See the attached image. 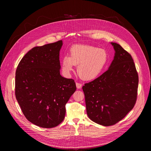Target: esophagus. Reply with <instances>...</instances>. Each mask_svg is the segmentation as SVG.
Wrapping results in <instances>:
<instances>
[{
	"instance_id": "34e87169",
	"label": "esophagus",
	"mask_w": 151,
	"mask_h": 151,
	"mask_svg": "<svg viewBox=\"0 0 151 151\" xmlns=\"http://www.w3.org/2000/svg\"><path fill=\"white\" fill-rule=\"evenodd\" d=\"M76 86L77 89H80V88H81V87H82V84L80 83L76 82Z\"/></svg>"
}]
</instances>
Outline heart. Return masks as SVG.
<instances>
[{
  "mask_svg": "<svg viewBox=\"0 0 151 151\" xmlns=\"http://www.w3.org/2000/svg\"><path fill=\"white\" fill-rule=\"evenodd\" d=\"M108 61V55L103 49L77 44L69 50V56L64 55L61 59L63 72L68 75L78 66L77 72L84 81H91L97 78L103 70Z\"/></svg>",
  "mask_w": 151,
  "mask_h": 151,
  "instance_id": "1",
  "label": "heart"
}]
</instances>
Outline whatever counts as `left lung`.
Segmentation results:
<instances>
[{"label": "left lung", "mask_w": 151, "mask_h": 151, "mask_svg": "<svg viewBox=\"0 0 151 151\" xmlns=\"http://www.w3.org/2000/svg\"><path fill=\"white\" fill-rule=\"evenodd\" d=\"M111 44L115 55L109 69L82 87L88 116L103 126L115 124L132 110L139 83L131 55L116 43Z\"/></svg>", "instance_id": "obj_1"}]
</instances>
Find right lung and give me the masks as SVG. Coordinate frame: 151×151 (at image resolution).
<instances>
[{"label":"right lung","instance_id":"1","mask_svg":"<svg viewBox=\"0 0 151 151\" xmlns=\"http://www.w3.org/2000/svg\"><path fill=\"white\" fill-rule=\"evenodd\" d=\"M63 41L36 47L21 60L15 73V97L27 119L42 128L59 125L76 91L73 79L61 76Z\"/></svg>","mask_w":151,"mask_h":151}]
</instances>
